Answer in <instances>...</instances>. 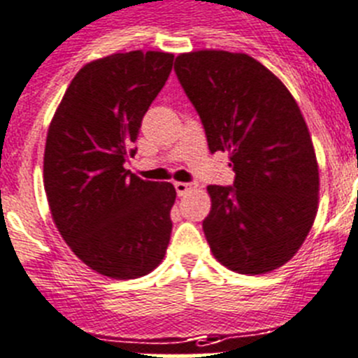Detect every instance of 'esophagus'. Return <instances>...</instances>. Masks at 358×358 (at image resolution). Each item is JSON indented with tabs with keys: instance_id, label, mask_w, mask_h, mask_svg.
Listing matches in <instances>:
<instances>
[{
	"instance_id": "1",
	"label": "esophagus",
	"mask_w": 358,
	"mask_h": 358,
	"mask_svg": "<svg viewBox=\"0 0 358 358\" xmlns=\"http://www.w3.org/2000/svg\"><path fill=\"white\" fill-rule=\"evenodd\" d=\"M194 187H196L194 182H176L175 183V189H176V192H178V196H185L187 192H191Z\"/></svg>"
}]
</instances>
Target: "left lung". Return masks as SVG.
I'll return each mask as SVG.
<instances>
[{
	"label": "left lung",
	"instance_id": "left-lung-1",
	"mask_svg": "<svg viewBox=\"0 0 358 358\" xmlns=\"http://www.w3.org/2000/svg\"><path fill=\"white\" fill-rule=\"evenodd\" d=\"M175 73L210 153L228 151L234 185H208L203 231L219 262L264 275L291 260L317 214L320 171L307 123L287 87L244 53L178 55Z\"/></svg>",
	"mask_w": 358,
	"mask_h": 358
}]
</instances>
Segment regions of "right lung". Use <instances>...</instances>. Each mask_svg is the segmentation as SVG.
<instances>
[{
	"instance_id": "1",
	"label": "right lung",
	"mask_w": 358,
	"mask_h": 358,
	"mask_svg": "<svg viewBox=\"0 0 358 358\" xmlns=\"http://www.w3.org/2000/svg\"><path fill=\"white\" fill-rule=\"evenodd\" d=\"M173 55L114 53L76 73L51 119L44 191L60 235L83 264L110 278L153 271L171 239V183L124 167Z\"/></svg>"
}]
</instances>
